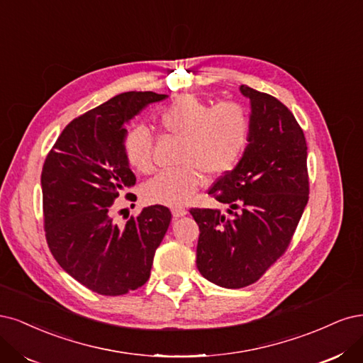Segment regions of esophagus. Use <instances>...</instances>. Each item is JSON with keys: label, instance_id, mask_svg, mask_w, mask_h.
I'll list each match as a JSON object with an SVG mask.
<instances>
[{"label": "esophagus", "instance_id": "esophagus-1", "mask_svg": "<svg viewBox=\"0 0 363 363\" xmlns=\"http://www.w3.org/2000/svg\"><path fill=\"white\" fill-rule=\"evenodd\" d=\"M186 209L185 208H181V206H177V208H173L172 209V214H173V217L174 218H179V217H184V216H186Z\"/></svg>", "mask_w": 363, "mask_h": 363}]
</instances>
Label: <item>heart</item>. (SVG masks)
<instances>
[{
    "label": "heart",
    "instance_id": "b5f03b06",
    "mask_svg": "<svg viewBox=\"0 0 363 363\" xmlns=\"http://www.w3.org/2000/svg\"><path fill=\"white\" fill-rule=\"evenodd\" d=\"M162 131L182 138L178 169L161 170L145 185L149 202L179 206L197 190L205 177H221L241 161L249 145L250 118L241 104L225 101L216 105L179 95L158 113ZM154 135L143 125L131 126L123 138V152L138 172L152 167Z\"/></svg>",
    "mask_w": 363,
    "mask_h": 363
}]
</instances>
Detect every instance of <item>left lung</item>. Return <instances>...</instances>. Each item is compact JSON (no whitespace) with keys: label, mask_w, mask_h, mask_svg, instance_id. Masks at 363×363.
Listing matches in <instances>:
<instances>
[{"label":"left lung","mask_w":363,"mask_h":363,"mask_svg":"<svg viewBox=\"0 0 363 363\" xmlns=\"http://www.w3.org/2000/svg\"><path fill=\"white\" fill-rule=\"evenodd\" d=\"M250 99V135L241 161L208 194L220 209L191 208L199 225L196 265L218 286L255 284L288 249L309 199L305 134L274 96L240 86Z\"/></svg>","instance_id":"left-lung-1"}]
</instances>
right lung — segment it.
<instances>
[{"mask_svg": "<svg viewBox=\"0 0 363 363\" xmlns=\"http://www.w3.org/2000/svg\"><path fill=\"white\" fill-rule=\"evenodd\" d=\"M167 95L126 91L69 123L42 170L46 241L55 261L81 285L122 296L145 285L170 225L169 208L152 205L125 225L114 201L135 185L125 152V123Z\"/></svg>", "mask_w": 363, "mask_h": 363, "instance_id": "obj_1", "label": "right lung"}]
</instances>
